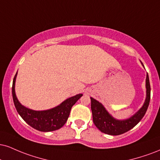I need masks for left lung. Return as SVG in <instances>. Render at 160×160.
<instances>
[{
    "label": "left lung",
    "instance_id": "obj_1",
    "mask_svg": "<svg viewBox=\"0 0 160 160\" xmlns=\"http://www.w3.org/2000/svg\"><path fill=\"white\" fill-rule=\"evenodd\" d=\"M145 86L146 98L143 106L132 116L124 120H118L113 118L99 101L90 98L93 122L98 128V130L108 135L118 136L133 128L143 118L149 106L150 99H151V86H150L149 77L148 73L146 77Z\"/></svg>",
    "mask_w": 160,
    "mask_h": 160
}]
</instances>
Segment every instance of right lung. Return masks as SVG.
Masks as SVG:
<instances>
[{
    "label": "right lung",
    "instance_id": "obj_1",
    "mask_svg": "<svg viewBox=\"0 0 160 160\" xmlns=\"http://www.w3.org/2000/svg\"><path fill=\"white\" fill-rule=\"evenodd\" d=\"M17 73L12 82V98L17 112L24 122L36 130L42 132H50L59 130L65 124L73 105L82 96V94L73 96L66 99L59 106L48 110L36 111L28 109L21 104L15 92V83Z\"/></svg>",
    "mask_w": 160,
    "mask_h": 160
}]
</instances>
